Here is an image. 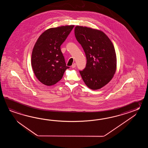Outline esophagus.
I'll return each instance as SVG.
<instances>
[{
    "label": "esophagus",
    "mask_w": 148,
    "mask_h": 148,
    "mask_svg": "<svg viewBox=\"0 0 148 148\" xmlns=\"http://www.w3.org/2000/svg\"><path fill=\"white\" fill-rule=\"evenodd\" d=\"M75 66H76V64H75V63H74L73 64V65H72L71 67H72L73 68H75Z\"/></svg>",
    "instance_id": "obj_1"
}]
</instances>
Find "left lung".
Returning <instances> with one entry per match:
<instances>
[{
    "label": "left lung",
    "mask_w": 148,
    "mask_h": 148,
    "mask_svg": "<svg viewBox=\"0 0 148 148\" xmlns=\"http://www.w3.org/2000/svg\"><path fill=\"white\" fill-rule=\"evenodd\" d=\"M75 34L85 52L87 63L79 71L87 87L97 90L113 78L116 69V56L113 44L107 35L99 30L77 26Z\"/></svg>",
    "instance_id": "left-lung-1"
}]
</instances>
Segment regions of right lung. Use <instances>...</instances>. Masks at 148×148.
Segmentation results:
<instances>
[{
	"instance_id": "right-lung-1",
	"label": "right lung",
	"mask_w": 148,
	"mask_h": 148,
	"mask_svg": "<svg viewBox=\"0 0 148 148\" xmlns=\"http://www.w3.org/2000/svg\"><path fill=\"white\" fill-rule=\"evenodd\" d=\"M74 25L48 29L38 38L33 47L31 64L35 75L43 84L52 86L60 81L66 69L60 46Z\"/></svg>"
}]
</instances>
